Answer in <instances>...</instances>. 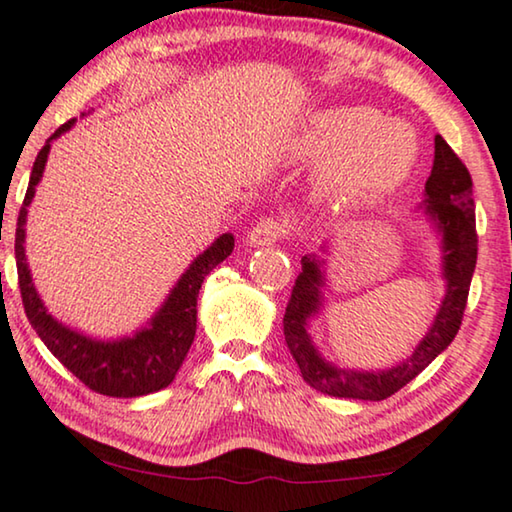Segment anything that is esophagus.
<instances>
[{"instance_id":"34e87169","label":"esophagus","mask_w":512,"mask_h":512,"mask_svg":"<svg viewBox=\"0 0 512 512\" xmlns=\"http://www.w3.org/2000/svg\"><path fill=\"white\" fill-rule=\"evenodd\" d=\"M292 234V222L285 215L276 218H262L250 229L248 239L253 246H273V243L287 239Z\"/></svg>"}]
</instances>
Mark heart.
Here are the masks:
<instances>
[{
  "label": "heart",
  "instance_id": "b5f03b06",
  "mask_svg": "<svg viewBox=\"0 0 512 512\" xmlns=\"http://www.w3.org/2000/svg\"><path fill=\"white\" fill-rule=\"evenodd\" d=\"M304 155L334 162L331 190L345 204L383 199L406 181L417 157L413 132L364 106H343L315 115L301 139Z\"/></svg>",
  "mask_w": 512,
  "mask_h": 512
}]
</instances>
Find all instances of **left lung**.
<instances>
[{"instance_id": "left-lung-1", "label": "left lung", "mask_w": 512, "mask_h": 512, "mask_svg": "<svg viewBox=\"0 0 512 512\" xmlns=\"http://www.w3.org/2000/svg\"><path fill=\"white\" fill-rule=\"evenodd\" d=\"M424 192H427L424 211L443 234V271L448 280V292L429 334L422 338V343L406 362L392 366L390 371H345L331 366L318 355L306 331V320L320 308V287L325 285L322 262L315 255L301 257V273L294 280L290 301H287L283 331L301 378L313 390L343 399L383 401L408 385L415 376H420L457 336L464 320L466 301H469L475 259H478V232H475L471 174L441 134H436L434 139V167H431Z\"/></svg>"}]
</instances>
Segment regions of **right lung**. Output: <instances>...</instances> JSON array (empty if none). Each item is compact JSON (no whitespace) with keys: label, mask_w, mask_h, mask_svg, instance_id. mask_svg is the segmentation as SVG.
<instances>
[{"label":"right lung","mask_w":512,"mask_h":512,"mask_svg":"<svg viewBox=\"0 0 512 512\" xmlns=\"http://www.w3.org/2000/svg\"><path fill=\"white\" fill-rule=\"evenodd\" d=\"M71 125H74V120L57 127V132L39 150L32 167L30 185H27L23 206H20L18 213L16 266L20 297H23L27 320L37 329L46 348L92 392L118 399H132L160 392L176 378L183 359L187 357V350H190L194 341V331H197V297L201 283H204V278L222 259L232 255L234 236L222 234L211 248L194 259L190 269L183 273L174 290H171L169 299L164 301L160 313L150 320L146 329L136 331L134 336L120 338V341H95V338H88L64 327L62 322H57L53 315L46 313V306L41 304L39 294L34 290L30 269H27L25 262L23 243L27 206L32 204L34 190H37L43 167H46L50 141L67 132Z\"/></svg>","instance_id":"obj_1"}]
</instances>
